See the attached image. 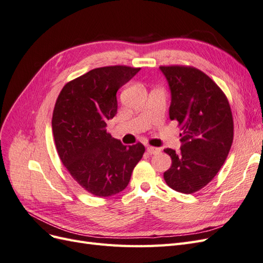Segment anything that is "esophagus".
I'll return each instance as SVG.
<instances>
[{
    "mask_svg": "<svg viewBox=\"0 0 263 263\" xmlns=\"http://www.w3.org/2000/svg\"><path fill=\"white\" fill-rule=\"evenodd\" d=\"M159 151H160V149L159 148H156V147H151V146H148L147 147V153L150 154V155H155V154H158Z\"/></svg>",
    "mask_w": 263,
    "mask_h": 263,
    "instance_id": "esophagus-1",
    "label": "esophagus"
}]
</instances>
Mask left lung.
<instances>
[{
    "label": "left lung",
    "mask_w": 263,
    "mask_h": 263,
    "mask_svg": "<svg viewBox=\"0 0 263 263\" xmlns=\"http://www.w3.org/2000/svg\"><path fill=\"white\" fill-rule=\"evenodd\" d=\"M171 92L170 119L181 125L179 153L165 148L172 164L163 173L166 184L192 194L214 179L229 154L234 122L226 95L201 70L160 67Z\"/></svg>",
    "instance_id": "left-lung-1"
}]
</instances>
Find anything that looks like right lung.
I'll return each instance as SVG.
<instances>
[{"label": "right lung", "mask_w": 263, "mask_h": 263, "mask_svg": "<svg viewBox=\"0 0 263 263\" xmlns=\"http://www.w3.org/2000/svg\"><path fill=\"white\" fill-rule=\"evenodd\" d=\"M140 68L110 66L93 69L68 82L52 114V134L63 165L87 192L107 197L128 185L145 153L140 142L125 146L106 132L117 113L116 93Z\"/></svg>", "instance_id": "add662e5"}]
</instances>
